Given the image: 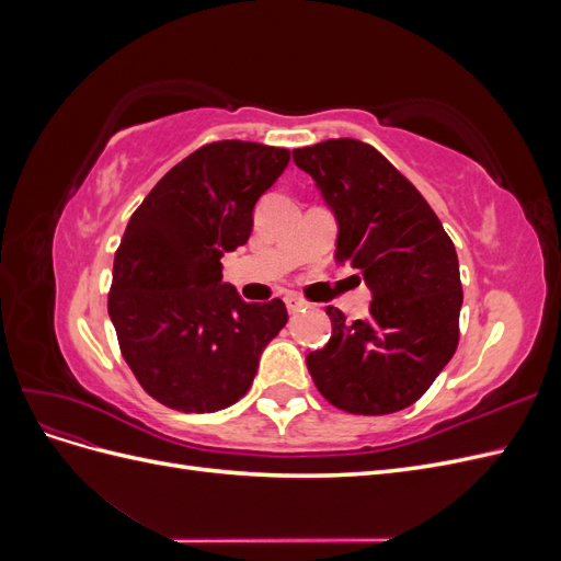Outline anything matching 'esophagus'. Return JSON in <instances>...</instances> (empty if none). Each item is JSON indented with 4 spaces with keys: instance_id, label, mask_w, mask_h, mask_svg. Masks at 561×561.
Segmentation results:
<instances>
[{
    "instance_id": "1",
    "label": "esophagus",
    "mask_w": 561,
    "mask_h": 561,
    "mask_svg": "<svg viewBox=\"0 0 561 561\" xmlns=\"http://www.w3.org/2000/svg\"><path fill=\"white\" fill-rule=\"evenodd\" d=\"M285 307H287V311H290V316H295V313L307 309V301L299 299L297 295H287V297H285Z\"/></svg>"
}]
</instances>
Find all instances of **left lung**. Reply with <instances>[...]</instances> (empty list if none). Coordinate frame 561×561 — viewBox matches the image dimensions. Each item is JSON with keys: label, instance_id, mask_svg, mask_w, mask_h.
Instances as JSON below:
<instances>
[{"label": "left lung", "instance_id": "8db88e82", "mask_svg": "<svg viewBox=\"0 0 561 561\" xmlns=\"http://www.w3.org/2000/svg\"><path fill=\"white\" fill-rule=\"evenodd\" d=\"M336 219V260L358 268L369 316L328 307L332 336L307 355L313 383L351 414L414 404L451 360L463 290L451 239L416 186L383 154L339 138L293 151Z\"/></svg>", "mask_w": 561, "mask_h": 561}]
</instances>
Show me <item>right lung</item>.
<instances>
[{
	"label": "right lung",
	"mask_w": 561,
	"mask_h": 561,
	"mask_svg": "<svg viewBox=\"0 0 561 561\" xmlns=\"http://www.w3.org/2000/svg\"><path fill=\"white\" fill-rule=\"evenodd\" d=\"M290 151L222 140L171 168L133 213L116 250L107 311L135 379L178 412L239 402L287 322L280 299L248 304L222 280L252 210Z\"/></svg>",
	"instance_id": "right-lung-1"
}]
</instances>
